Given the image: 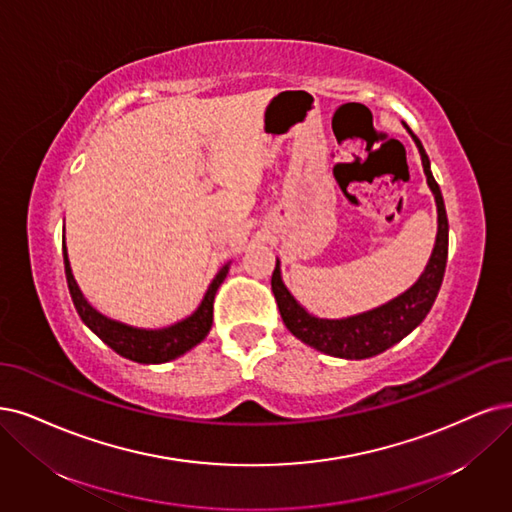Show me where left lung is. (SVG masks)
<instances>
[{
    "label": "left lung",
    "instance_id": "1",
    "mask_svg": "<svg viewBox=\"0 0 512 512\" xmlns=\"http://www.w3.org/2000/svg\"><path fill=\"white\" fill-rule=\"evenodd\" d=\"M411 132V130H409ZM413 135V132H411ZM415 145L420 147V156L424 164V173L428 185L437 200L439 208V232L437 244H434L432 257L420 280L415 285L399 295L396 299L388 301L386 306L375 308L371 312L358 314L344 320H327L316 318L301 308L293 295L287 291L280 280V268L276 261V268L272 274V291L276 297V304L282 316V323L287 329L299 337L301 342L337 358H369L388 350L396 342H401L405 335H409L418 327L426 314L430 312L434 299L439 295L445 266H447V246H449V223L445 213V202L441 196L439 183L434 181L430 173V160L420 143V139L413 135Z\"/></svg>",
    "mask_w": 512,
    "mask_h": 512
}]
</instances>
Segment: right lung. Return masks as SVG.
Here are the masks:
<instances>
[{
  "instance_id": "1",
  "label": "right lung",
  "mask_w": 512,
  "mask_h": 512,
  "mask_svg": "<svg viewBox=\"0 0 512 512\" xmlns=\"http://www.w3.org/2000/svg\"><path fill=\"white\" fill-rule=\"evenodd\" d=\"M63 257H65V276H67V287L73 299V306L78 310L80 318L84 320V325L94 333L99 335L103 342L113 350L118 352L124 358H130L135 363H145V365H156V363H166L173 361V358L181 356L189 348H194L200 344L206 337V333L211 331L213 325V301L219 285L223 282L227 274V266L215 276V280L208 287L200 308L181 323L160 329V331H145V329H135V327H126L122 323H116V320H109L103 314L94 310L84 295L80 293L78 285H75L71 268H69V259H67V249L63 246Z\"/></svg>"
}]
</instances>
